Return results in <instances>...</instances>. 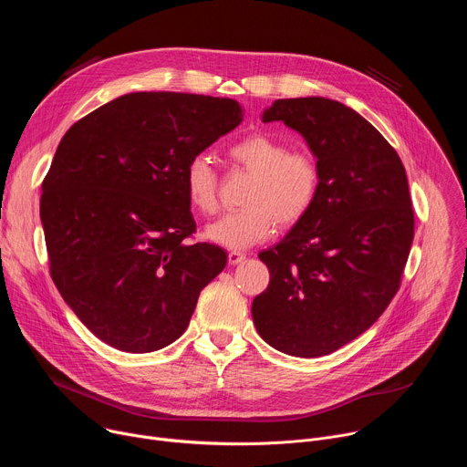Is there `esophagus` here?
Masks as SVG:
<instances>
[{
    "label": "esophagus",
    "instance_id": "esophagus-1",
    "mask_svg": "<svg viewBox=\"0 0 467 467\" xmlns=\"http://www.w3.org/2000/svg\"><path fill=\"white\" fill-rule=\"evenodd\" d=\"M245 260V254L244 253H240V251H231L229 253V264L231 265H236V264H240V262H244Z\"/></svg>",
    "mask_w": 467,
    "mask_h": 467
}]
</instances>
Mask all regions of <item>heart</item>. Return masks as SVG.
Wrapping results in <instances>:
<instances>
[{"label":"heart","mask_w":467,"mask_h":467,"mask_svg":"<svg viewBox=\"0 0 467 467\" xmlns=\"http://www.w3.org/2000/svg\"><path fill=\"white\" fill-rule=\"evenodd\" d=\"M231 161L254 175L245 209L223 214L205 229V238L225 249H247L268 240L279 222L294 225L312 209L319 192V166L306 151L290 148L264 132L244 137L229 150ZM188 203L199 214L218 209V175L203 155L193 157L182 173Z\"/></svg>","instance_id":"1"}]
</instances>
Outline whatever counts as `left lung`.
Here are the masks:
<instances>
[{
	"label": "left lung",
	"mask_w": 467,
	"mask_h": 467,
	"mask_svg": "<svg viewBox=\"0 0 467 467\" xmlns=\"http://www.w3.org/2000/svg\"><path fill=\"white\" fill-rule=\"evenodd\" d=\"M283 121L319 166L308 214L258 254L270 285L253 299L258 335L281 353L316 358L358 338L399 290L414 240L405 166L357 110L328 98L277 99Z\"/></svg>",
	"instance_id": "left-lung-1"
}]
</instances>
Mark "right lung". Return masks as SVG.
Listing matches in <instances>:
<instances>
[{
  "label": "right lung",
  "instance_id": "add662e5",
  "mask_svg": "<svg viewBox=\"0 0 467 467\" xmlns=\"http://www.w3.org/2000/svg\"><path fill=\"white\" fill-rule=\"evenodd\" d=\"M242 119L229 98L130 92L66 130L40 220L53 283L101 342L125 353L170 346L225 268L222 247L184 244L195 222L182 173Z\"/></svg>",
  "mask_w": 467,
  "mask_h": 467
}]
</instances>
